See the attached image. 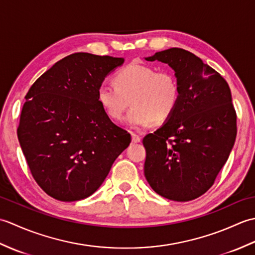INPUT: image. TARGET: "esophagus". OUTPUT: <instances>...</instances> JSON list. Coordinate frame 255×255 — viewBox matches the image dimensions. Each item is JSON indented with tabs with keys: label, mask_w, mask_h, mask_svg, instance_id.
<instances>
[{
	"label": "esophagus",
	"mask_w": 255,
	"mask_h": 255,
	"mask_svg": "<svg viewBox=\"0 0 255 255\" xmlns=\"http://www.w3.org/2000/svg\"><path fill=\"white\" fill-rule=\"evenodd\" d=\"M131 140H132V142L137 143V142H140V140H141V138H140V136H138V134L131 132Z\"/></svg>",
	"instance_id": "1"
}]
</instances>
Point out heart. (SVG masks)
Returning a JSON list of instances; mask_svg holds the SVG:
<instances>
[{"label": "heart", "mask_w": 255, "mask_h": 255, "mask_svg": "<svg viewBox=\"0 0 255 255\" xmlns=\"http://www.w3.org/2000/svg\"><path fill=\"white\" fill-rule=\"evenodd\" d=\"M115 86L103 84L97 90V102L113 121L125 118L129 127L142 129L151 123L163 124L172 117L180 102V84L169 71H156L141 63H130L114 77Z\"/></svg>", "instance_id": "obj_1"}]
</instances>
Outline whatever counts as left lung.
Returning a JSON list of instances; mask_svg holds the SVG:
<instances>
[{
    "label": "left lung",
    "mask_w": 255,
    "mask_h": 255,
    "mask_svg": "<svg viewBox=\"0 0 255 255\" xmlns=\"http://www.w3.org/2000/svg\"><path fill=\"white\" fill-rule=\"evenodd\" d=\"M145 60L169 64L181 94L172 117L142 140L144 176L162 197L188 202L213 186L235 144L231 92L217 71L181 48L155 52Z\"/></svg>",
    "instance_id": "8db88e82"
}]
</instances>
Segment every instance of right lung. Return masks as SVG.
Returning <instances> with one entry per match:
<instances>
[{
  "label": "right lung",
  "mask_w": 255,
  "mask_h": 255,
  "mask_svg": "<svg viewBox=\"0 0 255 255\" xmlns=\"http://www.w3.org/2000/svg\"><path fill=\"white\" fill-rule=\"evenodd\" d=\"M124 58L77 52L30 86L17 128L32 177L49 196L75 202L97 191L131 137L97 102V90Z\"/></svg>",
  "instance_id": "obj_1"
}]
</instances>
